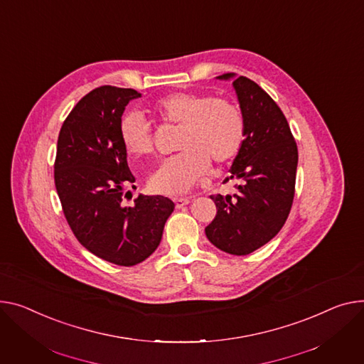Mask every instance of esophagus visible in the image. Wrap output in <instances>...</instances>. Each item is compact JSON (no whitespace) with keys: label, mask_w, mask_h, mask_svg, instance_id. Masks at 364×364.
Here are the masks:
<instances>
[{"label":"esophagus","mask_w":364,"mask_h":364,"mask_svg":"<svg viewBox=\"0 0 364 364\" xmlns=\"http://www.w3.org/2000/svg\"><path fill=\"white\" fill-rule=\"evenodd\" d=\"M190 198H176L174 199V203H176V208H183V206H186V205H188L190 203Z\"/></svg>","instance_id":"obj_1"}]
</instances>
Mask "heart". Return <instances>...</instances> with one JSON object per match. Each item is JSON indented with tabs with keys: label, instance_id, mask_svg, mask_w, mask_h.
I'll return each instance as SVG.
<instances>
[{
	"label": "heart",
	"instance_id": "heart-1",
	"mask_svg": "<svg viewBox=\"0 0 364 364\" xmlns=\"http://www.w3.org/2000/svg\"><path fill=\"white\" fill-rule=\"evenodd\" d=\"M152 112L162 123L181 126L177 148L180 154L165 159L149 178L156 195L178 196L187 193L209 169L232 159L245 139V119L230 101L203 93L176 92L158 100ZM119 139L133 156L154 151L152 130L139 112H130L119 123Z\"/></svg>",
	"mask_w": 364,
	"mask_h": 364
}]
</instances>
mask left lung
I'll return each instance as SVG.
<instances>
[{
  "mask_svg": "<svg viewBox=\"0 0 364 364\" xmlns=\"http://www.w3.org/2000/svg\"><path fill=\"white\" fill-rule=\"evenodd\" d=\"M231 80L245 119V140L228 180H240L234 196L216 195L215 220L205 228L220 250L245 256L271 241L285 224L294 199L299 152L287 118L253 80L234 73Z\"/></svg>",
  "mask_w": 364,
  "mask_h": 364,
  "instance_id": "8db88e82",
  "label": "left lung"
}]
</instances>
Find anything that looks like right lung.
I'll list each match as a JSON object with an SVG mask.
<instances>
[{"label":"right lung","instance_id":"1","mask_svg":"<svg viewBox=\"0 0 364 364\" xmlns=\"http://www.w3.org/2000/svg\"><path fill=\"white\" fill-rule=\"evenodd\" d=\"M140 96L134 89L115 86L96 87L83 96L60 130L54 165L71 231L90 253L119 266L137 264L156 250L176 206L164 196L140 195L133 206L123 202L134 176L119 139V123L127 104Z\"/></svg>","mask_w":364,"mask_h":364}]
</instances>
